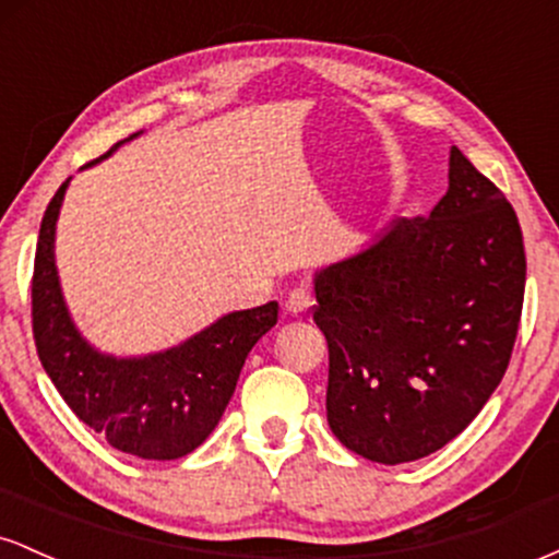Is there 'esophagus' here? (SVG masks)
<instances>
[{
	"instance_id": "esophagus-1",
	"label": "esophagus",
	"mask_w": 559,
	"mask_h": 559,
	"mask_svg": "<svg viewBox=\"0 0 559 559\" xmlns=\"http://www.w3.org/2000/svg\"><path fill=\"white\" fill-rule=\"evenodd\" d=\"M284 307L288 316H305V312L312 307L310 292H307V288H294V292L286 297Z\"/></svg>"
}]
</instances>
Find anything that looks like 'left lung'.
<instances>
[{
    "instance_id": "1",
    "label": "left lung",
    "mask_w": 559,
    "mask_h": 559,
    "mask_svg": "<svg viewBox=\"0 0 559 559\" xmlns=\"http://www.w3.org/2000/svg\"><path fill=\"white\" fill-rule=\"evenodd\" d=\"M312 288L333 436L373 463H413L463 433L502 381L525 292L521 223L452 146L431 215L389 221Z\"/></svg>"
}]
</instances>
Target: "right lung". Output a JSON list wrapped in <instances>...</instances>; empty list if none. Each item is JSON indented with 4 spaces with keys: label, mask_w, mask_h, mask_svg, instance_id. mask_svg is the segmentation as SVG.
Masks as SVG:
<instances>
[{
    "label": "right lung",
    "mask_w": 559,
    "mask_h": 559,
    "mask_svg": "<svg viewBox=\"0 0 559 559\" xmlns=\"http://www.w3.org/2000/svg\"><path fill=\"white\" fill-rule=\"evenodd\" d=\"M136 136L141 131L96 163ZM68 186L70 178L57 189L38 230L31 286L38 360L68 407L107 444L141 460L183 457L221 423L247 355L278 323V301L226 312L181 344L150 355L102 352L75 325L57 273V221Z\"/></svg>",
    "instance_id": "add662e5"
}]
</instances>
